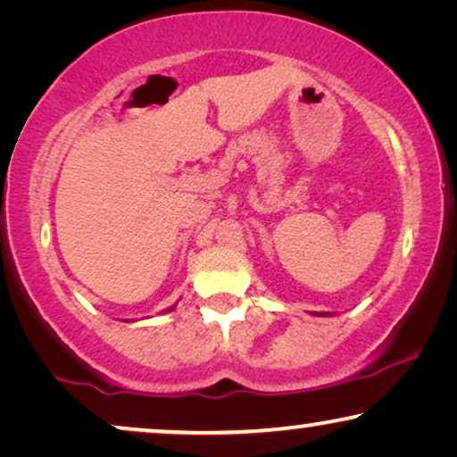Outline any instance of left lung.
Segmentation results:
<instances>
[{
    "instance_id": "1",
    "label": "left lung",
    "mask_w": 457,
    "mask_h": 457,
    "mask_svg": "<svg viewBox=\"0 0 457 457\" xmlns=\"http://www.w3.org/2000/svg\"><path fill=\"white\" fill-rule=\"evenodd\" d=\"M318 316H327V314H324V312H322V314H320V312H318Z\"/></svg>"
}]
</instances>
